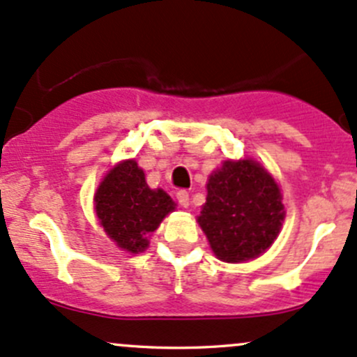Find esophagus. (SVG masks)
Returning <instances> with one entry per match:
<instances>
[{
	"instance_id": "esophagus-1",
	"label": "esophagus",
	"mask_w": 357,
	"mask_h": 357,
	"mask_svg": "<svg viewBox=\"0 0 357 357\" xmlns=\"http://www.w3.org/2000/svg\"><path fill=\"white\" fill-rule=\"evenodd\" d=\"M177 200L182 207H189L190 204V194L187 190H178L177 192Z\"/></svg>"
}]
</instances>
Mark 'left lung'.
Listing matches in <instances>:
<instances>
[{"mask_svg":"<svg viewBox=\"0 0 357 357\" xmlns=\"http://www.w3.org/2000/svg\"><path fill=\"white\" fill-rule=\"evenodd\" d=\"M285 211L276 182L253 160L224 162L209 177L199 224L222 261L265 253L278 236Z\"/></svg>","mask_w":357,"mask_h":357,"instance_id":"left-lung-1","label":"left lung"}]
</instances>
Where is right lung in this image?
Segmentation results:
<instances>
[{
	"label": "right lung",
	"instance_id": "add662e5",
	"mask_svg": "<svg viewBox=\"0 0 357 357\" xmlns=\"http://www.w3.org/2000/svg\"><path fill=\"white\" fill-rule=\"evenodd\" d=\"M96 214L113 241L130 253L148 248L153 232L170 211L174 200L162 189L151 190L135 160L116 165L96 192Z\"/></svg>",
	"mask_w": 357,
	"mask_h": 357
}]
</instances>
